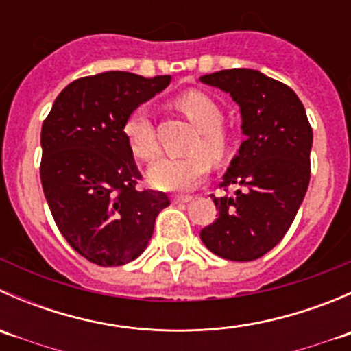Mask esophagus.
<instances>
[{"mask_svg":"<svg viewBox=\"0 0 351 351\" xmlns=\"http://www.w3.org/2000/svg\"><path fill=\"white\" fill-rule=\"evenodd\" d=\"M190 200H192V197L190 195H175L173 197V202H175V204H189Z\"/></svg>","mask_w":351,"mask_h":351,"instance_id":"obj_1","label":"esophagus"}]
</instances>
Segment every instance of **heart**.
<instances>
[{
  "mask_svg": "<svg viewBox=\"0 0 351 351\" xmlns=\"http://www.w3.org/2000/svg\"><path fill=\"white\" fill-rule=\"evenodd\" d=\"M176 107L200 129V137L193 149L205 151L209 156L193 153L183 158L162 156L156 159L149 168V182L156 189L166 192L193 189L207 176L210 159L214 162H222L231 153V136L222 127L224 112L214 98L205 95L204 91L192 90L176 98ZM123 134L130 151L137 158L144 161L154 158L158 144L151 113L146 107H137L127 117Z\"/></svg>",
  "mask_w": 351,
  "mask_h": 351,
  "instance_id": "heart-1",
  "label": "heart"
}]
</instances>
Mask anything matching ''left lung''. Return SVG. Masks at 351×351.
<instances>
[{
	"label": "left lung",
	"mask_w": 351,
	"mask_h": 351,
	"mask_svg": "<svg viewBox=\"0 0 351 351\" xmlns=\"http://www.w3.org/2000/svg\"><path fill=\"white\" fill-rule=\"evenodd\" d=\"M202 83L221 88L239 105L243 141L214 197L219 217L200 238L217 256L251 261L277 246L292 226L311 180L313 129L306 108L289 86L254 69L205 74Z\"/></svg>",
	"instance_id": "obj_1"
}]
</instances>
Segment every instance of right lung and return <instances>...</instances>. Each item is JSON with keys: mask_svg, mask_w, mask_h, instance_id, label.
Segmentation results:
<instances>
[{"mask_svg": "<svg viewBox=\"0 0 351 351\" xmlns=\"http://www.w3.org/2000/svg\"><path fill=\"white\" fill-rule=\"evenodd\" d=\"M171 76L125 71L84 76L59 93L42 123L40 182L49 208L74 251L100 267L136 260L149 243L166 193L143 180L123 125Z\"/></svg>", "mask_w": 351, "mask_h": 351, "instance_id": "add662e5", "label": "right lung"}]
</instances>
